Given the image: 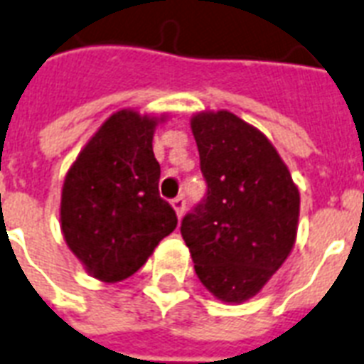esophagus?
<instances>
[{"label": "esophagus", "instance_id": "obj_1", "mask_svg": "<svg viewBox=\"0 0 364 364\" xmlns=\"http://www.w3.org/2000/svg\"><path fill=\"white\" fill-rule=\"evenodd\" d=\"M173 207H174V210H176V214H178V218H182V214H184V210H186V199H184V197H182V196L174 197Z\"/></svg>", "mask_w": 364, "mask_h": 364}]
</instances>
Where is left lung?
<instances>
[{
	"label": "left lung",
	"instance_id": "1",
	"mask_svg": "<svg viewBox=\"0 0 364 364\" xmlns=\"http://www.w3.org/2000/svg\"><path fill=\"white\" fill-rule=\"evenodd\" d=\"M207 196L180 232L199 281L222 302L258 294L294 247L300 193L272 142L232 112L191 119Z\"/></svg>",
	"mask_w": 364,
	"mask_h": 364
}]
</instances>
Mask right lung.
<instances>
[{"instance_id": "1", "label": "right lung", "mask_w": 364, "mask_h": 364, "mask_svg": "<svg viewBox=\"0 0 364 364\" xmlns=\"http://www.w3.org/2000/svg\"><path fill=\"white\" fill-rule=\"evenodd\" d=\"M159 121L132 109L114 114L81 150L62 186L64 239L104 283L136 273L178 224L159 196L161 167L151 148Z\"/></svg>"}]
</instances>
